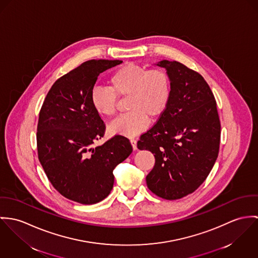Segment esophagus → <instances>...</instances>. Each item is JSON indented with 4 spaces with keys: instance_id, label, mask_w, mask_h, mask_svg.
Segmentation results:
<instances>
[{
    "instance_id": "obj_1",
    "label": "esophagus",
    "mask_w": 258,
    "mask_h": 258,
    "mask_svg": "<svg viewBox=\"0 0 258 258\" xmlns=\"http://www.w3.org/2000/svg\"><path fill=\"white\" fill-rule=\"evenodd\" d=\"M131 143H132L133 149H134V150H137V149H138V146H137V141H136V140H131Z\"/></svg>"
}]
</instances>
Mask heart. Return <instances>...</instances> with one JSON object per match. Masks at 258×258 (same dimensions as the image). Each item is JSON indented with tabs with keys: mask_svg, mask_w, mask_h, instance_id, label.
<instances>
[{
	"mask_svg": "<svg viewBox=\"0 0 258 258\" xmlns=\"http://www.w3.org/2000/svg\"><path fill=\"white\" fill-rule=\"evenodd\" d=\"M108 88L95 87L90 94V103L95 113L103 117L115 115L117 97H130L125 115L115 119L109 132L133 138L144 132L149 116L158 118L163 115L171 99V79L161 68H151L134 63L122 65L108 79Z\"/></svg>",
	"mask_w": 258,
	"mask_h": 258,
	"instance_id": "heart-1",
	"label": "heart"
}]
</instances>
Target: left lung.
Here are the masks:
<instances>
[{
  "label": "left lung",
  "instance_id": "8db88e82",
  "mask_svg": "<svg viewBox=\"0 0 258 258\" xmlns=\"http://www.w3.org/2000/svg\"><path fill=\"white\" fill-rule=\"evenodd\" d=\"M171 79L165 113L141 136L138 148L149 150L155 164L148 189L166 200L181 199L206 180L219 154L221 122L214 94L203 76L178 61L162 60Z\"/></svg>",
  "mask_w": 258,
  "mask_h": 258
}]
</instances>
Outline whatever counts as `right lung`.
Segmentation results:
<instances>
[{"label": "right lung", "instance_id": "obj_1", "mask_svg": "<svg viewBox=\"0 0 258 258\" xmlns=\"http://www.w3.org/2000/svg\"><path fill=\"white\" fill-rule=\"evenodd\" d=\"M121 60H88L55 81L39 112L36 143L48 180L69 200L92 205L104 200L114 185L113 171L133 152L130 141L116 135L97 147L106 125L90 103L100 73Z\"/></svg>", "mask_w": 258, "mask_h": 258}]
</instances>
